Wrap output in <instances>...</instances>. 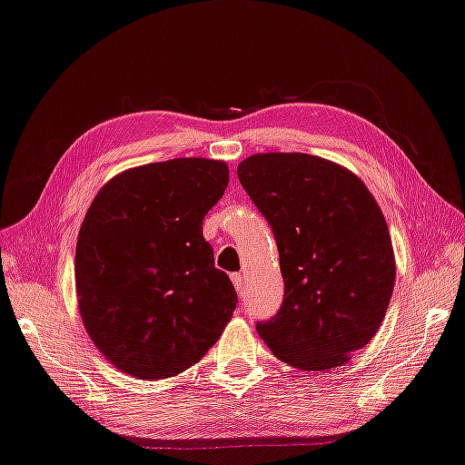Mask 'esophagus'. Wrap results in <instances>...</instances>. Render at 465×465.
Returning a JSON list of instances; mask_svg holds the SVG:
<instances>
[{
    "instance_id": "obj_1",
    "label": "esophagus",
    "mask_w": 465,
    "mask_h": 465,
    "mask_svg": "<svg viewBox=\"0 0 465 465\" xmlns=\"http://www.w3.org/2000/svg\"><path fill=\"white\" fill-rule=\"evenodd\" d=\"M231 279H232V285H234V289H236V293L241 295L242 289H244V287H242V283H244V282H242V275H241V273H232Z\"/></svg>"
}]
</instances>
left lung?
Returning <instances> with one entry per match:
<instances>
[{"label":"left lung","mask_w":465,"mask_h":465,"mask_svg":"<svg viewBox=\"0 0 465 465\" xmlns=\"http://www.w3.org/2000/svg\"><path fill=\"white\" fill-rule=\"evenodd\" d=\"M273 229L285 297L257 331L302 371L341 366L379 331L395 287V252L364 182L310 153H255L236 168Z\"/></svg>","instance_id":"obj_1"}]
</instances>
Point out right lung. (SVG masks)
<instances>
[{
  "label": "right lung",
  "mask_w": 465,
  "mask_h": 465,
  "mask_svg": "<svg viewBox=\"0 0 465 465\" xmlns=\"http://www.w3.org/2000/svg\"><path fill=\"white\" fill-rule=\"evenodd\" d=\"M229 186L224 162L178 157L121 172L78 232V310L94 346L139 381L194 366L221 338L236 292L203 236Z\"/></svg>",
  "instance_id": "right-lung-1"
}]
</instances>
